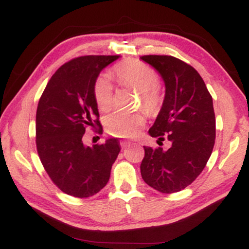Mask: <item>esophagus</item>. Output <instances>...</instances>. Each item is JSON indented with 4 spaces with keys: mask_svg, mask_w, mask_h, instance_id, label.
I'll return each instance as SVG.
<instances>
[{
    "mask_svg": "<svg viewBox=\"0 0 249 249\" xmlns=\"http://www.w3.org/2000/svg\"><path fill=\"white\" fill-rule=\"evenodd\" d=\"M132 145V142H128V141H122L121 142V146L124 148H125V147H129V146H131Z\"/></svg>",
    "mask_w": 249,
    "mask_h": 249,
    "instance_id": "obj_1",
    "label": "esophagus"
}]
</instances>
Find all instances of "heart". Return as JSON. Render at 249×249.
<instances>
[{"label": "heart", "mask_w": 249, "mask_h": 249, "mask_svg": "<svg viewBox=\"0 0 249 249\" xmlns=\"http://www.w3.org/2000/svg\"><path fill=\"white\" fill-rule=\"evenodd\" d=\"M114 73L124 85L142 93V105L146 110L154 111L161 103L162 96L158 87L156 71L142 61L127 60L114 68ZM94 97L101 111H108L113 104V86L107 76H101L95 83ZM145 124V115L115 111L105 118V127L117 137H135Z\"/></svg>", "instance_id": "heart-1"}]
</instances>
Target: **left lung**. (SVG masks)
I'll return each mask as SVG.
<instances>
[{
	"label": "left lung",
	"instance_id": "1",
	"mask_svg": "<svg viewBox=\"0 0 249 249\" xmlns=\"http://www.w3.org/2000/svg\"><path fill=\"white\" fill-rule=\"evenodd\" d=\"M142 61L160 73L165 96L152 137L170 142L169 149L144 146L141 164L144 181L163 194L189 186L205 168L215 141L213 100L200 74L192 66L170 55H144Z\"/></svg>",
	"mask_w": 249,
	"mask_h": 249
}]
</instances>
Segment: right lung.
<instances>
[{"label": "right lung", "instance_id": "right-lung-1", "mask_svg": "<svg viewBox=\"0 0 249 249\" xmlns=\"http://www.w3.org/2000/svg\"><path fill=\"white\" fill-rule=\"evenodd\" d=\"M119 57L87 55L64 63L39 98L36 112L37 152L52 181L70 196L85 198L103 189L121 149L118 138L93 146L83 142L87 127L101 124L94 97L97 77Z\"/></svg>", "mask_w": 249, "mask_h": 249}]
</instances>
